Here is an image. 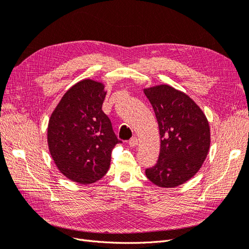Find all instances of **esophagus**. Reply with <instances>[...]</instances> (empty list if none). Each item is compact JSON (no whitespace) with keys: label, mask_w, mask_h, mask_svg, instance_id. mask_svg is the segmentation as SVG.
Masks as SVG:
<instances>
[{"label":"esophagus","mask_w":249,"mask_h":249,"mask_svg":"<svg viewBox=\"0 0 249 249\" xmlns=\"http://www.w3.org/2000/svg\"><path fill=\"white\" fill-rule=\"evenodd\" d=\"M138 144V139L136 138V137H133L132 139H130V141H129V145L131 146V147H135Z\"/></svg>","instance_id":"esophagus-1"}]
</instances>
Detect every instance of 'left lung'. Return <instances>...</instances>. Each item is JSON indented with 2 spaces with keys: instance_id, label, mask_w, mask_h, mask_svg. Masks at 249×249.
I'll return each mask as SVG.
<instances>
[{
  "instance_id": "obj_1",
  "label": "left lung",
  "mask_w": 249,
  "mask_h": 249,
  "mask_svg": "<svg viewBox=\"0 0 249 249\" xmlns=\"http://www.w3.org/2000/svg\"><path fill=\"white\" fill-rule=\"evenodd\" d=\"M159 124L161 147L155 166L146 168L150 182L163 188L182 185L196 173L210 148L206 115L192 99L168 85L144 89Z\"/></svg>"
}]
</instances>
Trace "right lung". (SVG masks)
<instances>
[{"mask_svg":"<svg viewBox=\"0 0 249 249\" xmlns=\"http://www.w3.org/2000/svg\"><path fill=\"white\" fill-rule=\"evenodd\" d=\"M104 85L83 80L70 88L52 113L50 154L60 172L73 182L91 184L106 175L111 152L120 141L102 110Z\"/></svg>","mask_w":249,"mask_h":249,"instance_id":"obj_1","label":"right lung"}]
</instances>
